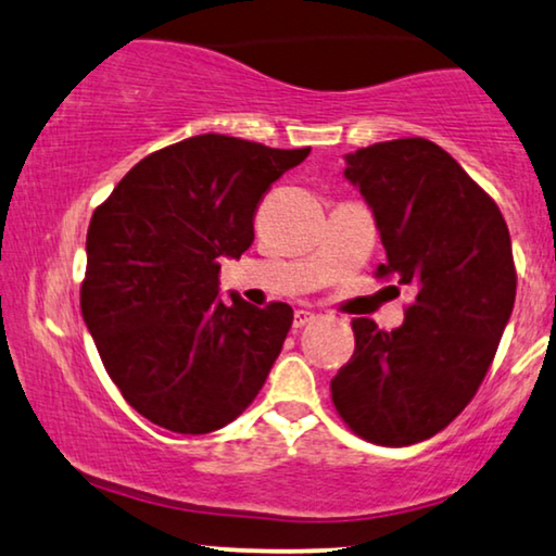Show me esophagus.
<instances>
[{
    "label": "esophagus",
    "instance_id": "34e87169",
    "mask_svg": "<svg viewBox=\"0 0 556 556\" xmlns=\"http://www.w3.org/2000/svg\"><path fill=\"white\" fill-rule=\"evenodd\" d=\"M312 319H315V315H312V312H307V309H296L294 312V327H296V330H302V327L309 325Z\"/></svg>",
    "mask_w": 556,
    "mask_h": 556
}]
</instances>
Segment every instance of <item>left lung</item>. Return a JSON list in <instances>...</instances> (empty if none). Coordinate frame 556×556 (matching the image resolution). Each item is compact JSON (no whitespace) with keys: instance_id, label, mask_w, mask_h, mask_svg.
<instances>
[{"instance_id":"8db88e82","label":"left lung","mask_w":556,"mask_h":556,"mask_svg":"<svg viewBox=\"0 0 556 556\" xmlns=\"http://www.w3.org/2000/svg\"><path fill=\"white\" fill-rule=\"evenodd\" d=\"M345 176L370 203L386 247L375 277H395L410 304L390 332L353 319L355 353L330 382L332 403L365 441L410 445L443 431L494 363L516 296L509 226L433 140L359 148Z\"/></svg>"}]
</instances>
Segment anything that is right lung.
<instances>
[{"label": "right lung", "instance_id": "right-lung-1", "mask_svg": "<svg viewBox=\"0 0 556 556\" xmlns=\"http://www.w3.org/2000/svg\"><path fill=\"white\" fill-rule=\"evenodd\" d=\"M309 148L281 151L203 132L136 163L92 211L83 319L130 408L201 435L249 408L294 312L218 300L224 256L254 241V214Z\"/></svg>", "mask_w": 556, "mask_h": 556}]
</instances>
